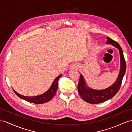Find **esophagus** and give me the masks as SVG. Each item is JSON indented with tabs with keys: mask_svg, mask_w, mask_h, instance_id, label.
Instances as JSON below:
<instances>
[{
	"mask_svg": "<svg viewBox=\"0 0 132 132\" xmlns=\"http://www.w3.org/2000/svg\"><path fill=\"white\" fill-rule=\"evenodd\" d=\"M71 67H72V69H78L79 66H77L76 65H72V66H71Z\"/></svg>",
	"mask_w": 132,
	"mask_h": 132,
	"instance_id": "obj_1",
	"label": "esophagus"
}]
</instances>
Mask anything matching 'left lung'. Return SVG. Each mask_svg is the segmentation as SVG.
Listing matches in <instances>:
<instances>
[{"mask_svg":"<svg viewBox=\"0 0 132 132\" xmlns=\"http://www.w3.org/2000/svg\"><path fill=\"white\" fill-rule=\"evenodd\" d=\"M106 39H108L106 42L107 44H111L114 47H117L119 51L120 57V72L116 81L112 85L107 89L101 90H94L87 87L84 77L81 75H80L78 85H77L79 94L83 100L90 104H99L103 103L116 95L120 89L123 78L125 72H126V62L121 47L119 43L109 37H107Z\"/></svg>","mask_w":132,"mask_h":132,"instance_id":"left-lung-1","label":"left lung"}]
</instances>
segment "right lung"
Returning <instances> with one entry per match:
<instances>
[{
    "mask_svg": "<svg viewBox=\"0 0 132 132\" xmlns=\"http://www.w3.org/2000/svg\"><path fill=\"white\" fill-rule=\"evenodd\" d=\"M61 76V75H60L54 80L51 86L50 87V88L45 93L38 96H25L17 93L14 90H13V91H14L16 95L19 97L20 98L27 101L28 102L38 104L45 103L48 102L50 100H51L53 98V97L55 96L57 92V87H58V81Z\"/></svg>",
    "mask_w": 132,
    "mask_h": 132,
    "instance_id": "add662e5",
    "label": "right lung"
}]
</instances>
